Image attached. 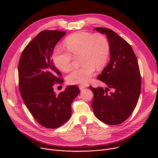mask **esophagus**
<instances>
[{"mask_svg": "<svg viewBox=\"0 0 158 158\" xmlns=\"http://www.w3.org/2000/svg\"><path fill=\"white\" fill-rule=\"evenodd\" d=\"M79 88L80 89H84L85 88H86V86L82 85H79Z\"/></svg>", "mask_w": 158, "mask_h": 158, "instance_id": "esophagus-1", "label": "esophagus"}]
</instances>
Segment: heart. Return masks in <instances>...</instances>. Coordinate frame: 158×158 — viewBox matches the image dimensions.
<instances>
[{"instance_id":"b5f03b06","label":"heart","mask_w":158,"mask_h":158,"mask_svg":"<svg viewBox=\"0 0 158 158\" xmlns=\"http://www.w3.org/2000/svg\"><path fill=\"white\" fill-rule=\"evenodd\" d=\"M66 51L61 47H56L52 61L57 69L62 72L69 71L73 56L80 55V68L72 70L66 77L69 83L86 85L94 76L95 68L101 69L106 64L110 54V44L103 35L88 32H78L64 40Z\"/></svg>"}]
</instances>
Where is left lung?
Instances as JSON below:
<instances>
[{
    "label": "left lung",
    "mask_w": 158,
    "mask_h": 158,
    "mask_svg": "<svg viewBox=\"0 0 158 158\" xmlns=\"http://www.w3.org/2000/svg\"><path fill=\"white\" fill-rule=\"evenodd\" d=\"M106 34L110 44V61L97 79L108 86H89L94 93L92 108L95 117L107 125H118L133 112L141 92L140 72L131 45L113 31L94 29ZM114 92L109 93V88Z\"/></svg>",
    "instance_id": "1"
}]
</instances>
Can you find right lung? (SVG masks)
Listing matches in <instances>:
<instances>
[{
    "mask_svg": "<svg viewBox=\"0 0 158 158\" xmlns=\"http://www.w3.org/2000/svg\"><path fill=\"white\" fill-rule=\"evenodd\" d=\"M66 35L61 31L40 32L25 47L19 63V90L27 108L42 126L54 129L67 122L71 104L79 94L77 86L56 94L53 86L63 82L62 74L51 56L56 44Z\"/></svg>",
    "mask_w": 158,
    "mask_h": 158,
    "instance_id": "add662e5",
    "label": "right lung"
}]
</instances>
